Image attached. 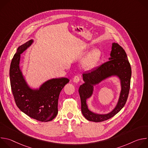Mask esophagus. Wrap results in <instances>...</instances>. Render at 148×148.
Wrapping results in <instances>:
<instances>
[{
    "label": "esophagus",
    "mask_w": 148,
    "mask_h": 148,
    "mask_svg": "<svg viewBox=\"0 0 148 148\" xmlns=\"http://www.w3.org/2000/svg\"><path fill=\"white\" fill-rule=\"evenodd\" d=\"M79 80H80V77H79V76H78V75L75 76V77H74V78H73V81H74L75 83H78V82H79Z\"/></svg>",
    "instance_id": "34e87169"
}]
</instances>
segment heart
<instances>
[{"instance_id":"b5f03b06","label":"heart","mask_w":148,"mask_h":148,"mask_svg":"<svg viewBox=\"0 0 148 148\" xmlns=\"http://www.w3.org/2000/svg\"><path fill=\"white\" fill-rule=\"evenodd\" d=\"M101 57V51L98 49L92 50L88 55L84 58L81 67L86 71L91 70L94 69Z\"/></svg>"}]
</instances>
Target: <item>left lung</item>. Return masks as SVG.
I'll return each mask as SVG.
<instances>
[{
    "mask_svg": "<svg viewBox=\"0 0 148 148\" xmlns=\"http://www.w3.org/2000/svg\"><path fill=\"white\" fill-rule=\"evenodd\" d=\"M108 60L99 67L92 70L91 73L82 74L84 83L80 86L78 90L81 102V112L84 116L90 121L102 122L113 117L124 107L128 97L131 67L125 50L118 43L112 44V50ZM114 76L120 79L121 86L120 96L115 107L107 114H97L91 112L88 108L87 99L92 97L94 86Z\"/></svg>",
    "mask_w": 148,
    "mask_h": 148,
    "instance_id": "8db88e82",
    "label": "left lung"
}]
</instances>
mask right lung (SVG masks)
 Wrapping results in <instances>:
<instances>
[{
	"instance_id": "1",
	"label": "right lung",
	"mask_w": 148,
	"mask_h": 148,
	"mask_svg": "<svg viewBox=\"0 0 148 148\" xmlns=\"http://www.w3.org/2000/svg\"><path fill=\"white\" fill-rule=\"evenodd\" d=\"M34 43L32 39L20 46L14 55L10 67L12 93L17 107L30 118L41 122L53 120L58 114L59 95L70 80L67 78H51L37 88H32L20 67L21 54Z\"/></svg>"
}]
</instances>
